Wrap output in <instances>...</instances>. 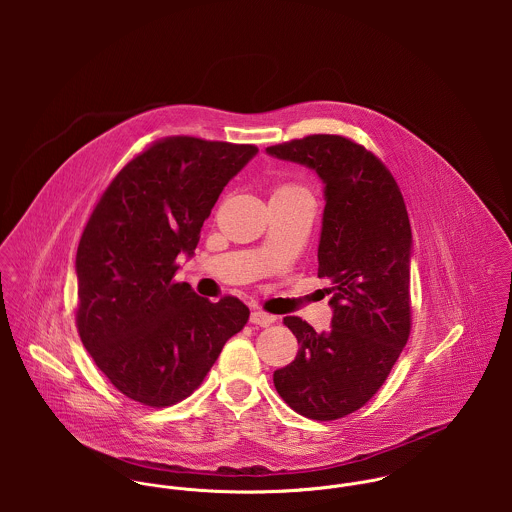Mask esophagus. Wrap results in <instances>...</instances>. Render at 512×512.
<instances>
[{"label": "esophagus", "instance_id": "obj_1", "mask_svg": "<svg viewBox=\"0 0 512 512\" xmlns=\"http://www.w3.org/2000/svg\"><path fill=\"white\" fill-rule=\"evenodd\" d=\"M274 321H276L274 315H268V313H264V311H260V309H254V311L250 313V323H252V325L268 327V325H272Z\"/></svg>", "mask_w": 512, "mask_h": 512}]
</instances>
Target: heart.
I'll list each match as a JSON object with an SVG mask.
<instances>
[{"label": "heart", "instance_id": "1", "mask_svg": "<svg viewBox=\"0 0 512 512\" xmlns=\"http://www.w3.org/2000/svg\"><path fill=\"white\" fill-rule=\"evenodd\" d=\"M276 193H282V195H307V197H309V193H307L303 187H299V185H292V183H288V185H280V187L276 189Z\"/></svg>", "mask_w": 512, "mask_h": 512}]
</instances>
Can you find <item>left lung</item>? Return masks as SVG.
I'll return each mask as SVG.
<instances>
[{"instance_id":"1","label":"left lung","mask_w":512,"mask_h":512,"mask_svg":"<svg viewBox=\"0 0 512 512\" xmlns=\"http://www.w3.org/2000/svg\"><path fill=\"white\" fill-rule=\"evenodd\" d=\"M266 153L313 169L325 185L317 276L327 282L331 329L284 317L299 343L274 386L297 414L327 422L378 392L410 337L412 228L386 165L343 136L315 134Z\"/></svg>"}]
</instances>
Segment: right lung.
Here are the masks:
<instances>
[{"mask_svg": "<svg viewBox=\"0 0 512 512\" xmlns=\"http://www.w3.org/2000/svg\"><path fill=\"white\" fill-rule=\"evenodd\" d=\"M256 146L165 138L136 155L94 207L76 250V327L84 349L128 398L177 404L201 386L248 321L236 297L217 303L175 282L226 183Z\"/></svg>", "mask_w": 512, "mask_h": 512, "instance_id": "obj_1", "label": "right lung"}]
</instances>
